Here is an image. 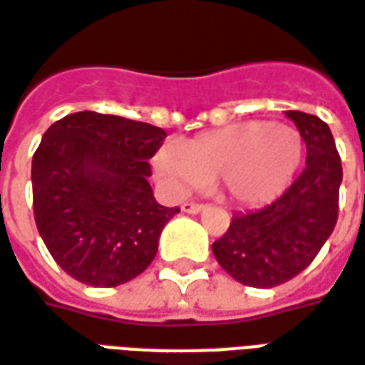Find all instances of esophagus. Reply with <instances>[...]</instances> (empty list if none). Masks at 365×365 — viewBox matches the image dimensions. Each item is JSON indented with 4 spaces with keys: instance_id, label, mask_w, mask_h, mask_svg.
I'll return each mask as SVG.
<instances>
[{
    "instance_id": "obj_1",
    "label": "esophagus",
    "mask_w": 365,
    "mask_h": 365,
    "mask_svg": "<svg viewBox=\"0 0 365 365\" xmlns=\"http://www.w3.org/2000/svg\"><path fill=\"white\" fill-rule=\"evenodd\" d=\"M201 209H203V205H201V203H191V201H185V203L182 205V211H185V213H191V215L200 213Z\"/></svg>"
}]
</instances>
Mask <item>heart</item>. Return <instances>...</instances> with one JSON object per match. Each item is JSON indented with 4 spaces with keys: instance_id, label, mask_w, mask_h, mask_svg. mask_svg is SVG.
<instances>
[{
    "instance_id": "1",
    "label": "heart",
    "mask_w": 365,
    "mask_h": 365,
    "mask_svg": "<svg viewBox=\"0 0 365 365\" xmlns=\"http://www.w3.org/2000/svg\"><path fill=\"white\" fill-rule=\"evenodd\" d=\"M302 154L304 140L297 128L243 120L203 132L182 148L165 144L154 156V170L175 191L197 190L219 180L229 200L257 207L284 193Z\"/></svg>"
}]
</instances>
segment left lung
Masks as SVG:
<instances>
[{"instance_id":"obj_1","label":"left lung","mask_w":365,"mask_h":365,"mask_svg":"<svg viewBox=\"0 0 365 365\" xmlns=\"http://www.w3.org/2000/svg\"><path fill=\"white\" fill-rule=\"evenodd\" d=\"M307 144V168L271 205L233 215L213 243L217 262L237 282L272 289L314 261L338 221L342 162L328 124L314 114L287 110Z\"/></svg>"}]
</instances>
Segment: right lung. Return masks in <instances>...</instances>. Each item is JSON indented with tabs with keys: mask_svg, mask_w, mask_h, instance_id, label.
Instances as JSON below:
<instances>
[{
	"mask_svg": "<svg viewBox=\"0 0 365 365\" xmlns=\"http://www.w3.org/2000/svg\"><path fill=\"white\" fill-rule=\"evenodd\" d=\"M165 132L114 114L75 112L51 124L33 156V213L51 257L91 287L136 279L180 207L154 200L148 160Z\"/></svg>",
	"mask_w": 365,
	"mask_h": 365,
	"instance_id": "right-lung-1",
	"label": "right lung"
}]
</instances>
